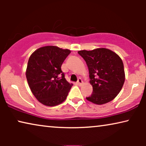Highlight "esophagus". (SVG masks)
I'll list each match as a JSON object with an SVG mask.
<instances>
[{"label": "esophagus", "instance_id": "1", "mask_svg": "<svg viewBox=\"0 0 146 146\" xmlns=\"http://www.w3.org/2000/svg\"><path fill=\"white\" fill-rule=\"evenodd\" d=\"M82 82H83L82 80V79L80 78H79L78 79V81H77V84H78L81 85L82 84Z\"/></svg>", "mask_w": 146, "mask_h": 146}]
</instances>
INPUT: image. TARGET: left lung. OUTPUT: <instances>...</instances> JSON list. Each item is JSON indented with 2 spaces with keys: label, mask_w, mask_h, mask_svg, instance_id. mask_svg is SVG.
Wrapping results in <instances>:
<instances>
[{
  "label": "left lung",
  "mask_w": 146,
  "mask_h": 146,
  "mask_svg": "<svg viewBox=\"0 0 146 146\" xmlns=\"http://www.w3.org/2000/svg\"><path fill=\"white\" fill-rule=\"evenodd\" d=\"M78 53L86 61L89 70L90 83L93 92L88 100L104 104L116 97L125 81L123 62L118 55L107 48L80 50Z\"/></svg>",
  "instance_id": "1"
}]
</instances>
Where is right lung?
<instances>
[{"label": "right lung", "instance_id": "right-lung-1", "mask_svg": "<svg viewBox=\"0 0 146 146\" xmlns=\"http://www.w3.org/2000/svg\"><path fill=\"white\" fill-rule=\"evenodd\" d=\"M70 50L54 46L37 49L29 58L26 76L32 92L47 106H54L66 98L72 84L65 78L61 66Z\"/></svg>", "mask_w": 146, "mask_h": 146}]
</instances>
